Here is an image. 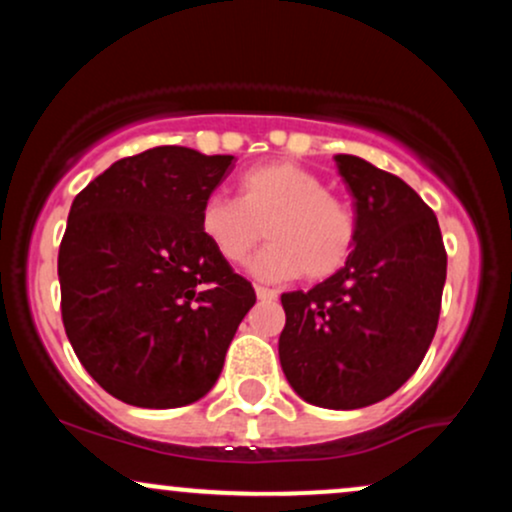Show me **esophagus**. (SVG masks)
Masks as SVG:
<instances>
[{"instance_id":"esophagus-1","label":"esophagus","mask_w":512,"mask_h":512,"mask_svg":"<svg viewBox=\"0 0 512 512\" xmlns=\"http://www.w3.org/2000/svg\"><path fill=\"white\" fill-rule=\"evenodd\" d=\"M255 293L260 301H274L276 298V291L274 289H267V286H255Z\"/></svg>"}]
</instances>
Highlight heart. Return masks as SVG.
<instances>
[{
    "mask_svg": "<svg viewBox=\"0 0 512 512\" xmlns=\"http://www.w3.org/2000/svg\"><path fill=\"white\" fill-rule=\"evenodd\" d=\"M238 195L214 192L199 209V231L221 260L240 264L264 231L272 243L250 262L262 281L337 274L356 245V216L330 195L327 182L296 163L274 161L245 170Z\"/></svg>",
    "mask_w": 512,
    "mask_h": 512,
    "instance_id": "1",
    "label": "heart"
}]
</instances>
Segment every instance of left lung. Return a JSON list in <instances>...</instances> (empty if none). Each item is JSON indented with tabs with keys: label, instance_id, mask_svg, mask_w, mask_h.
Segmentation results:
<instances>
[{
	"label": "left lung",
	"instance_id": "1",
	"mask_svg": "<svg viewBox=\"0 0 512 512\" xmlns=\"http://www.w3.org/2000/svg\"><path fill=\"white\" fill-rule=\"evenodd\" d=\"M334 163L354 197L356 245L330 279L281 296L279 361L305 402L361 409L397 392L424 361L448 255L436 214L407 182L358 156Z\"/></svg>",
	"mask_w": 512,
	"mask_h": 512
}]
</instances>
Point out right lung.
<instances>
[{
    "mask_svg": "<svg viewBox=\"0 0 512 512\" xmlns=\"http://www.w3.org/2000/svg\"><path fill=\"white\" fill-rule=\"evenodd\" d=\"M231 163L156 146L115 161L69 209L57 257L64 330L88 375L132 407L207 395L257 301L199 231Z\"/></svg>",
    "mask_w": 512,
    "mask_h": 512,
    "instance_id": "right-lung-1",
    "label": "right lung"
}]
</instances>
